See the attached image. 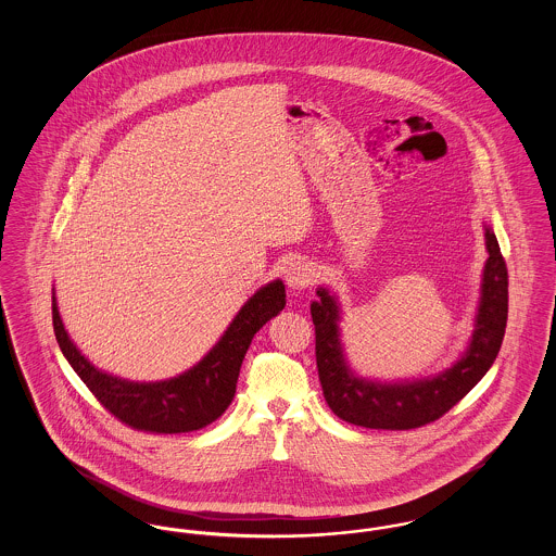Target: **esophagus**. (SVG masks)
Returning <instances> with one entry per match:
<instances>
[{
    "instance_id": "1",
    "label": "esophagus",
    "mask_w": 556,
    "mask_h": 556,
    "mask_svg": "<svg viewBox=\"0 0 556 556\" xmlns=\"http://www.w3.org/2000/svg\"><path fill=\"white\" fill-rule=\"evenodd\" d=\"M315 268L304 261H295L286 268V283L293 291L306 290L315 281Z\"/></svg>"
}]
</instances>
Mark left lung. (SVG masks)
I'll return each mask as SVG.
<instances>
[{
  "instance_id": "obj_1",
  "label": "left lung",
  "mask_w": 556,
  "mask_h": 556,
  "mask_svg": "<svg viewBox=\"0 0 556 556\" xmlns=\"http://www.w3.org/2000/svg\"><path fill=\"white\" fill-rule=\"evenodd\" d=\"M483 238L488 261L481 275L473 336L454 365L429 377L379 381L352 370L342 344V306L336 293L317 288L311 315L317 336L318 379L323 396L340 419L392 431L431 424L467 396L494 365L508 317V275L490 225H483Z\"/></svg>"
}]
</instances>
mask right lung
I'll use <instances>...</instances> for the list:
<instances>
[{"label":"right lung","instance_id":"right-lung-1","mask_svg":"<svg viewBox=\"0 0 556 556\" xmlns=\"http://www.w3.org/2000/svg\"><path fill=\"white\" fill-rule=\"evenodd\" d=\"M286 308V286L275 279L239 308L208 354L177 377L162 381H131L98 369L71 340L52 291L53 333L64 358L108 410L152 433H187L216 421L236 396L239 369L256 331Z\"/></svg>","mask_w":556,"mask_h":556}]
</instances>
